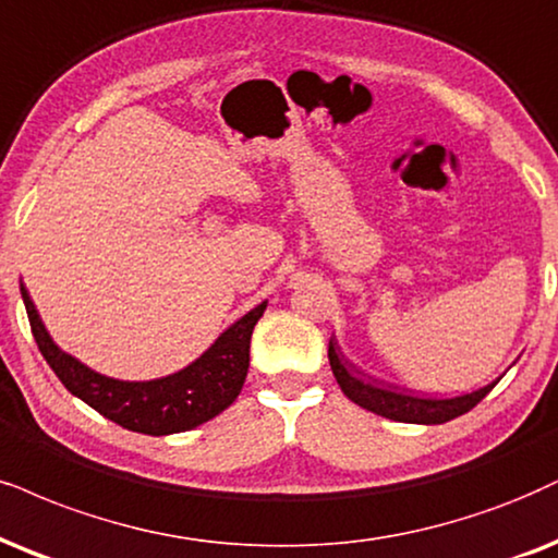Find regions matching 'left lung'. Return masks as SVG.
Returning a JSON list of instances; mask_svg holds the SVG:
<instances>
[{"label": "left lung", "instance_id": "obj_1", "mask_svg": "<svg viewBox=\"0 0 558 558\" xmlns=\"http://www.w3.org/2000/svg\"><path fill=\"white\" fill-rule=\"evenodd\" d=\"M328 360H331V369L336 383L341 385L343 396L349 401H354L362 409L380 414L385 418H393V422H409V424H445L450 418L463 416L465 411H471L473 405L481 403L494 385L473 390V393L452 396V398H437L426 393H411V390L393 388V385L377 383L373 377H364L356 369L349 367L343 362L336 341H328Z\"/></svg>", "mask_w": 558, "mask_h": 558}]
</instances>
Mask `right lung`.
<instances>
[{
    "instance_id": "obj_1",
    "label": "right lung",
    "mask_w": 558,
    "mask_h": 558,
    "mask_svg": "<svg viewBox=\"0 0 558 558\" xmlns=\"http://www.w3.org/2000/svg\"><path fill=\"white\" fill-rule=\"evenodd\" d=\"M20 292H23L33 339L69 393L82 398L98 414L111 418L123 429L153 437L194 429L222 414L227 405L235 401L243 390L247 364H251L253 328L266 311V302L253 307L181 373L149 383H123L93 373L74 356L61 352L40 323L31 294L25 287H20Z\"/></svg>"
}]
</instances>
